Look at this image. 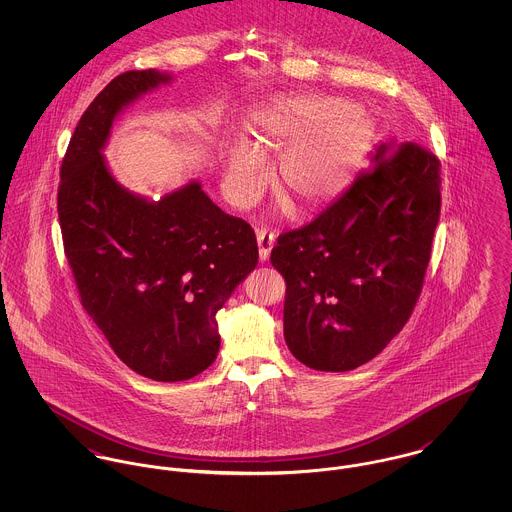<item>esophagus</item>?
Returning <instances> with one entry per match:
<instances>
[{
	"instance_id": "esophagus-1",
	"label": "esophagus",
	"mask_w": 512,
	"mask_h": 512,
	"mask_svg": "<svg viewBox=\"0 0 512 512\" xmlns=\"http://www.w3.org/2000/svg\"><path fill=\"white\" fill-rule=\"evenodd\" d=\"M274 240L276 236L268 230H258V256L260 262H268L270 260V252L274 248Z\"/></svg>"
}]
</instances>
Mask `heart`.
Returning <instances> with one entry per match:
<instances>
[{
	"instance_id": "1",
	"label": "heart",
	"mask_w": 512,
	"mask_h": 512,
	"mask_svg": "<svg viewBox=\"0 0 512 512\" xmlns=\"http://www.w3.org/2000/svg\"><path fill=\"white\" fill-rule=\"evenodd\" d=\"M323 94L284 98L254 118L252 144L232 134L222 144L224 183L230 199L246 207L268 181L264 153L280 157V183L305 209H319L343 195L359 175L376 136L365 108Z\"/></svg>"
}]
</instances>
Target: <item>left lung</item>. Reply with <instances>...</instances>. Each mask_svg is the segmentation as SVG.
I'll use <instances>...</instances> for the list:
<instances>
[{"label":"left lung","instance_id":"left-lung-1","mask_svg":"<svg viewBox=\"0 0 512 512\" xmlns=\"http://www.w3.org/2000/svg\"><path fill=\"white\" fill-rule=\"evenodd\" d=\"M439 203L436 155L388 140L347 193L278 238L270 260L288 284L284 337L299 363L353 370L402 331L424 284Z\"/></svg>","mask_w":512,"mask_h":512}]
</instances>
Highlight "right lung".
Wrapping results in <instances>:
<instances>
[{
  "mask_svg": "<svg viewBox=\"0 0 512 512\" xmlns=\"http://www.w3.org/2000/svg\"><path fill=\"white\" fill-rule=\"evenodd\" d=\"M173 74L116 76L86 108L61 167L65 252L82 307L132 370L157 382L215 363L217 313L258 264L248 222L226 215L191 179L159 201L124 187L104 147L118 116Z\"/></svg>",
  "mask_w": 512,
  "mask_h": 512,
  "instance_id": "obj_1",
  "label": "right lung"
}]
</instances>
